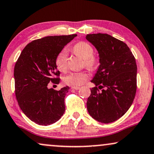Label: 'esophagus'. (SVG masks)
<instances>
[{"label":"esophagus","instance_id":"1","mask_svg":"<svg viewBox=\"0 0 154 154\" xmlns=\"http://www.w3.org/2000/svg\"><path fill=\"white\" fill-rule=\"evenodd\" d=\"M71 89H75V90H78V89H79V87H72Z\"/></svg>","mask_w":154,"mask_h":154}]
</instances>
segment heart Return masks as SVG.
I'll use <instances>...</instances> for the list:
<instances>
[{
	"instance_id": "1",
	"label": "heart",
	"mask_w": 154,
	"mask_h": 154,
	"mask_svg": "<svg viewBox=\"0 0 154 154\" xmlns=\"http://www.w3.org/2000/svg\"><path fill=\"white\" fill-rule=\"evenodd\" d=\"M73 51L77 56L84 59L85 65L88 68L92 69L97 64V59L94 56V48L91 45L85 42H80L76 44L73 47ZM56 66L58 70L65 72L67 67V52L63 49L57 55ZM89 79V74L85 71L72 72L67 75L63 79L67 85L77 87L81 86Z\"/></svg>"
}]
</instances>
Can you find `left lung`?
<instances>
[{"instance_id":"left-lung-1","label":"left lung","mask_w":154,"mask_h":154,"mask_svg":"<svg viewBox=\"0 0 154 154\" xmlns=\"http://www.w3.org/2000/svg\"><path fill=\"white\" fill-rule=\"evenodd\" d=\"M99 55L100 65L91 81L87 110L94 119L110 123L120 118L130 108L137 91V64L125 43L107 34L86 36ZM99 88H105L101 92Z\"/></svg>"}]
</instances>
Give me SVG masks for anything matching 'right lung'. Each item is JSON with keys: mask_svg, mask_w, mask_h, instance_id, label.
Masks as SVG:
<instances>
[{"mask_svg": "<svg viewBox=\"0 0 154 154\" xmlns=\"http://www.w3.org/2000/svg\"><path fill=\"white\" fill-rule=\"evenodd\" d=\"M76 36H50L33 41L24 47L15 63L16 98L24 115L36 124L49 125L64 114L69 87L56 91L48 89V84L60 82L56 58Z\"/></svg>", "mask_w": 154, "mask_h": 154, "instance_id": "obj_1", "label": "right lung"}]
</instances>
